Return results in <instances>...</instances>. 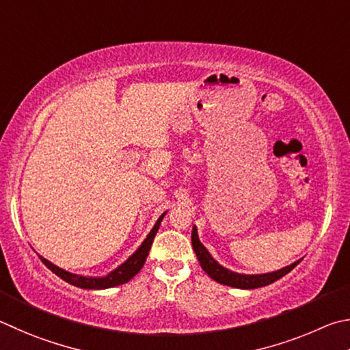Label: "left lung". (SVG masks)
Listing matches in <instances>:
<instances>
[{"label": "left lung", "instance_id": "obj_1", "mask_svg": "<svg viewBox=\"0 0 350 350\" xmlns=\"http://www.w3.org/2000/svg\"><path fill=\"white\" fill-rule=\"evenodd\" d=\"M192 246L195 254H197V258L200 261V266L203 267V271L209 275L212 280H215L217 283L230 286V287H238V289H256V287H262L267 284H272L273 281L283 278L286 273H289L293 267H295L299 261L292 262L291 266H286L280 271L269 272V273H256V275H246V273H237L232 272L229 269L219 265L217 260H213V256L209 254L203 244H201L198 238L197 228L193 226L192 229Z\"/></svg>", "mask_w": 350, "mask_h": 350}]
</instances>
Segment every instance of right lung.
Masks as SVG:
<instances>
[{
    "label": "right lung",
    "instance_id": "right-lung-1",
    "mask_svg": "<svg viewBox=\"0 0 350 350\" xmlns=\"http://www.w3.org/2000/svg\"><path fill=\"white\" fill-rule=\"evenodd\" d=\"M164 215H165V212L157 219L155 226H153L146 240L141 243V246L135 250V252L129 256V258L122 262L121 266L113 269V271L107 273L106 277H83V275L70 273V272L64 271V269L55 266L53 262L46 260L44 256H41V255H38V256H40V260L47 266V269H51V271L55 275H58L61 280H64L66 283H69L72 286L81 287V289L100 291V289H109V287L124 284V283H127V281H131L135 275L141 271V267L144 266L146 258H147V255H149V250H150V246L153 243V238H155V235H157L159 224H161Z\"/></svg>",
    "mask_w": 350,
    "mask_h": 350
}]
</instances>
